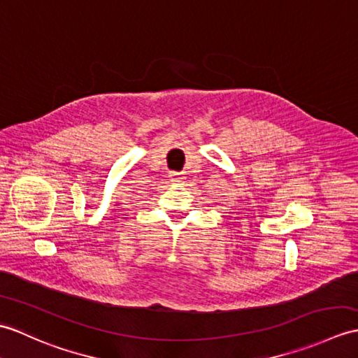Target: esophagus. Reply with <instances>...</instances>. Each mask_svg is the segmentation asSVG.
<instances>
[{
	"mask_svg": "<svg viewBox=\"0 0 358 358\" xmlns=\"http://www.w3.org/2000/svg\"><path fill=\"white\" fill-rule=\"evenodd\" d=\"M169 180H171L172 182H182V180H185V177H182L180 172H171V173H169Z\"/></svg>",
	"mask_w": 358,
	"mask_h": 358,
	"instance_id": "1",
	"label": "esophagus"
}]
</instances>
